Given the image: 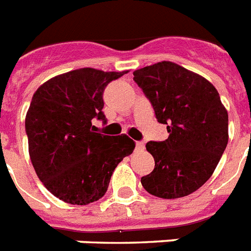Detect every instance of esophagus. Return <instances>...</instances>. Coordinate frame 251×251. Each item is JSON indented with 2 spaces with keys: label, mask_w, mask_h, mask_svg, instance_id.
I'll use <instances>...</instances> for the list:
<instances>
[{
  "label": "esophagus",
  "mask_w": 251,
  "mask_h": 251,
  "mask_svg": "<svg viewBox=\"0 0 251 251\" xmlns=\"http://www.w3.org/2000/svg\"><path fill=\"white\" fill-rule=\"evenodd\" d=\"M145 149V144L142 141H136V150L142 151Z\"/></svg>",
  "instance_id": "obj_1"
}]
</instances>
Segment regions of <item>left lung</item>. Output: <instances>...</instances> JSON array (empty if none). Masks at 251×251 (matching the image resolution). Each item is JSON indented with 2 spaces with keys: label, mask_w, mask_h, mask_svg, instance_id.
<instances>
[{
  "label": "left lung",
  "mask_w": 251,
  "mask_h": 251,
  "mask_svg": "<svg viewBox=\"0 0 251 251\" xmlns=\"http://www.w3.org/2000/svg\"><path fill=\"white\" fill-rule=\"evenodd\" d=\"M133 75L169 133L165 141L146 144L155 168L141 183L161 199L190 195L210 178L228 142V114L218 91L171 61L134 70Z\"/></svg>",
  "instance_id": "left-lung-1"
}]
</instances>
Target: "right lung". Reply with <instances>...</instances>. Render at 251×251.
Segmentation results:
<instances>
[{"instance_id":"add662e5","label":"right lung","mask_w":251,"mask_h":251,"mask_svg":"<svg viewBox=\"0 0 251 251\" xmlns=\"http://www.w3.org/2000/svg\"><path fill=\"white\" fill-rule=\"evenodd\" d=\"M127 72L83 68L47 80L33 95L25 117L29 155L38 178L53 196L73 205L102 198L111 175L134 150L127 134L96 132L106 123L102 93Z\"/></svg>"}]
</instances>
